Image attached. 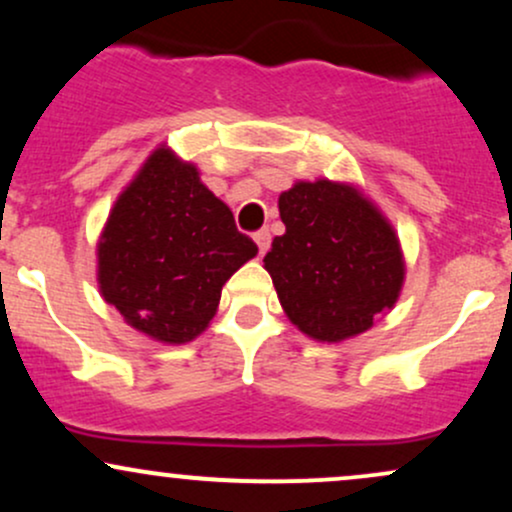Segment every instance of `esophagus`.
I'll return each instance as SVG.
<instances>
[{"label":"esophagus","mask_w":512,"mask_h":512,"mask_svg":"<svg viewBox=\"0 0 512 512\" xmlns=\"http://www.w3.org/2000/svg\"><path fill=\"white\" fill-rule=\"evenodd\" d=\"M252 238H255L257 248H260V255H264V252L269 250V245H272V236H269V231H257Z\"/></svg>","instance_id":"34e87169"}]
</instances>
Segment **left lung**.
Masks as SVG:
<instances>
[{
	"label": "left lung",
	"mask_w": 512,
	"mask_h": 512,
	"mask_svg": "<svg viewBox=\"0 0 512 512\" xmlns=\"http://www.w3.org/2000/svg\"><path fill=\"white\" fill-rule=\"evenodd\" d=\"M279 216L286 231L264 269L305 337L346 342L395 308L407 279L402 243L356 182L296 180L279 195Z\"/></svg>",
	"instance_id": "1"
}]
</instances>
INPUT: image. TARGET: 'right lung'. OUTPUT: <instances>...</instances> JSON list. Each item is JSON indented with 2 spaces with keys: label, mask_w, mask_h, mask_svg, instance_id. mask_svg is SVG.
Wrapping results in <instances>:
<instances>
[{
  "label": "right lung",
  "mask_w": 512,
  "mask_h": 512,
  "mask_svg": "<svg viewBox=\"0 0 512 512\" xmlns=\"http://www.w3.org/2000/svg\"><path fill=\"white\" fill-rule=\"evenodd\" d=\"M257 255L199 168L156 146L115 199L96 243L103 301L132 330L180 346L219 310L221 289Z\"/></svg>",
  "instance_id": "right-lung-1"
}]
</instances>
